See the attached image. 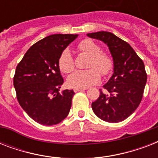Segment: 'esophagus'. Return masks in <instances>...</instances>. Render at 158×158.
Returning a JSON list of instances; mask_svg holds the SVG:
<instances>
[{"instance_id":"34e87169","label":"esophagus","mask_w":158,"mask_h":158,"mask_svg":"<svg viewBox=\"0 0 158 158\" xmlns=\"http://www.w3.org/2000/svg\"><path fill=\"white\" fill-rule=\"evenodd\" d=\"M87 89H85V88H75V89H74V91L76 93V92H79V91H84V90H86Z\"/></svg>"}]
</instances>
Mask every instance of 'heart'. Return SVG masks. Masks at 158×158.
I'll return each instance as SVG.
<instances>
[{
  "mask_svg": "<svg viewBox=\"0 0 158 158\" xmlns=\"http://www.w3.org/2000/svg\"><path fill=\"white\" fill-rule=\"evenodd\" d=\"M79 50L90 56L88 68L85 70H76L67 79V84L72 88H88L98 83L101 79V72L103 75L110 73L112 69L111 57L91 39H84L78 45ZM59 67L62 72L69 74L74 69V61L69 49L62 52L59 58Z\"/></svg>",
  "mask_w": 158,
  "mask_h": 158,
  "instance_id": "heart-1",
  "label": "heart"
}]
</instances>
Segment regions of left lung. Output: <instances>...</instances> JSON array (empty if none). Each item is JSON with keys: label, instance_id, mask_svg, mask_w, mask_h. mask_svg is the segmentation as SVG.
<instances>
[{"label": "left lung", "instance_id": "1", "mask_svg": "<svg viewBox=\"0 0 158 158\" xmlns=\"http://www.w3.org/2000/svg\"><path fill=\"white\" fill-rule=\"evenodd\" d=\"M88 37L103 42L113 59V74L92 103L95 115L110 123L123 121L135 112L142 100L147 74L143 62L128 43L110 32L88 33Z\"/></svg>", "mask_w": 158, "mask_h": 158}]
</instances>
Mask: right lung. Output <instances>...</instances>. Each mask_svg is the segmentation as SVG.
Returning a JSON list of instances; mask_svg holds the SVG:
<instances>
[{"label": "right lung", "mask_w": 158, "mask_h": 158, "mask_svg": "<svg viewBox=\"0 0 158 158\" xmlns=\"http://www.w3.org/2000/svg\"><path fill=\"white\" fill-rule=\"evenodd\" d=\"M78 34H53L31 47L16 67L14 87L21 107L36 122L59 124L71 107L73 90L60 89L64 83L59 67L62 52Z\"/></svg>", "instance_id": "obj_1"}]
</instances>
